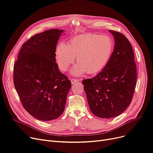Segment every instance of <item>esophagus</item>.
<instances>
[{
	"label": "esophagus",
	"instance_id": "1",
	"mask_svg": "<svg viewBox=\"0 0 153 153\" xmlns=\"http://www.w3.org/2000/svg\"><path fill=\"white\" fill-rule=\"evenodd\" d=\"M71 83L72 84H76V83H77L78 82L77 79H71Z\"/></svg>",
	"mask_w": 153,
	"mask_h": 153
}]
</instances>
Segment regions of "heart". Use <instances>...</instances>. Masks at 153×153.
<instances>
[{"instance_id":"obj_1","label":"heart","mask_w":153,"mask_h":153,"mask_svg":"<svg viewBox=\"0 0 153 153\" xmlns=\"http://www.w3.org/2000/svg\"><path fill=\"white\" fill-rule=\"evenodd\" d=\"M114 51V42L108 36L85 34L73 37L68 44L59 42L56 48L55 57L58 67L65 71L74 62L78 64L71 73L79 76L85 72L95 75L101 72L109 63Z\"/></svg>"}]
</instances>
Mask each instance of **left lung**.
Here are the masks:
<instances>
[{
    "label": "left lung",
    "mask_w": 153,
    "mask_h": 153,
    "mask_svg": "<svg viewBox=\"0 0 153 153\" xmlns=\"http://www.w3.org/2000/svg\"><path fill=\"white\" fill-rule=\"evenodd\" d=\"M109 32L115 41L109 63L96 76L82 81L91 111L94 116L104 119L117 117L128 108L137 79L134 52L130 42L120 32Z\"/></svg>",
    "instance_id": "8db88e82"
}]
</instances>
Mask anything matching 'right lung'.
I'll return each mask as SVG.
<instances>
[{"instance_id": "obj_1", "label": "right lung", "mask_w": 153, "mask_h": 153, "mask_svg": "<svg viewBox=\"0 0 153 153\" xmlns=\"http://www.w3.org/2000/svg\"><path fill=\"white\" fill-rule=\"evenodd\" d=\"M64 31L50 29L31 37L14 65V84L23 107L41 121L54 120L62 114L71 88L56 62V45Z\"/></svg>"}]
</instances>
